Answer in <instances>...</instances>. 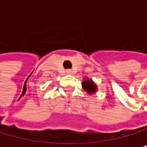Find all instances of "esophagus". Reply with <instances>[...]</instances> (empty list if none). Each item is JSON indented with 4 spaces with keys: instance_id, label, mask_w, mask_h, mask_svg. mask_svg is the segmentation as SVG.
Listing matches in <instances>:
<instances>
[{
    "instance_id": "1",
    "label": "esophagus",
    "mask_w": 147,
    "mask_h": 147,
    "mask_svg": "<svg viewBox=\"0 0 147 147\" xmlns=\"http://www.w3.org/2000/svg\"><path fill=\"white\" fill-rule=\"evenodd\" d=\"M66 73H67V74H69V75H71L72 74V70L71 69H67Z\"/></svg>"
}]
</instances>
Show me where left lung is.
<instances>
[{"label":"left lung","mask_w":147,"mask_h":147,"mask_svg":"<svg viewBox=\"0 0 147 147\" xmlns=\"http://www.w3.org/2000/svg\"><path fill=\"white\" fill-rule=\"evenodd\" d=\"M82 86L84 91L87 92L90 94L94 93L96 92V90H97V86L92 82V79H89V78H84L83 80Z\"/></svg>","instance_id":"8db88e82"}]
</instances>
